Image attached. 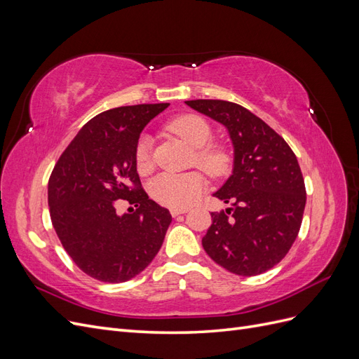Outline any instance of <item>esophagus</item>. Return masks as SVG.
I'll return each instance as SVG.
<instances>
[{
  "instance_id": "esophagus-1",
  "label": "esophagus",
  "mask_w": 359,
  "mask_h": 359,
  "mask_svg": "<svg viewBox=\"0 0 359 359\" xmlns=\"http://www.w3.org/2000/svg\"><path fill=\"white\" fill-rule=\"evenodd\" d=\"M187 211H189L187 208H172L170 214H172V217H178L180 214H186Z\"/></svg>"
}]
</instances>
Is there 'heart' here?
I'll use <instances>...</instances> for the list:
<instances>
[{
    "label": "heart",
    "mask_w": 359,
    "mask_h": 359,
    "mask_svg": "<svg viewBox=\"0 0 359 359\" xmlns=\"http://www.w3.org/2000/svg\"><path fill=\"white\" fill-rule=\"evenodd\" d=\"M168 128L190 144L196 151V163L214 177H222L231 166V156L222 145L210 144L212 132L210 124L203 118L186 114L177 116L169 123ZM153 140L149 136H140L135 149L136 168L139 172H148L153 168L151 158ZM206 189V178L201 172L187 173H160L149 182V194L160 205L169 208H187L201 196Z\"/></svg>",
    "instance_id": "1"
}]
</instances>
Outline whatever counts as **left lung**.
Wrapping results in <instances>:
<instances>
[{"mask_svg":"<svg viewBox=\"0 0 359 359\" xmlns=\"http://www.w3.org/2000/svg\"><path fill=\"white\" fill-rule=\"evenodd\" d=\"M223 124L233 144V172L214 193L232 208L211 212L205 252L236 276L276 266L295 243L306 208V186L286 140L245 107L224 100H187Z\"/></svg>","mask_w":359,"mask_h":359,"instance_id":"obj_1","label":"left lung"}]
</instances>
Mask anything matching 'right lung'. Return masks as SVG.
<instances>
[{
  "label": "right lung",
  "instance_id": "1",
  "mask_svg": "<svg viewBox=\"0 0 359 359\" xmlns=\"http://www.w3.org/2000/svg\"><path fill=\"white\" fill-rule=\"evenodd\" d=\"M169 103L121 106L90 119L58 158L48 184L50 220L64 250L90 277L123 283L151 264L172 222L148 198L135 160L140 132ZM135 204L119 216L116 205Z\"/></svg>",
  "mask_w": 359,
  "mask_h": 359
}]
</instances>
